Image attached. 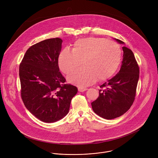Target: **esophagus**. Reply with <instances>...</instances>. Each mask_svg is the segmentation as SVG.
Returning a JSON list of instances; mask_svg holds the SVG:
<instances>
[{
	"label": "esophagus",
	"instance_id": "1",
	"mask_svg": "<svg viewBox=\"0 0 158 158\" xmlns=\"http://www.w3.org/2000/svg\"><path fill=\"white\" fill-rule=\"evenodd\" d=\"M78 89L79 92H84L85 90H88L87 88H80V87H79Z\"/></svg>",
	"mask_w": 158,
	"mask_h": 158
}]
</instances>
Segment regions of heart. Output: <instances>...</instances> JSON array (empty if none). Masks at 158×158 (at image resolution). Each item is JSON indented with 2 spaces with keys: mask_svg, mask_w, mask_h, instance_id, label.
Wrapping results in <instances>:
<instances>
[{
  "mask_svg": "<svg viewBox=\"0 0 158 158\" xmlns=\"http://www.w3.org/2000/svg\"><path fill=\"white\" fill-rule=\"evenodd\" d=\"M122 50L116 43L105 38L89 37L77 40L73 50L64 48L58 57V66L68 73L82 63L84 67L76 69L68 76L69 82L80 87L104 81L115 73L122 60Z\"/></svg>",
  "mask_w": 158,
  "mask_h": 158,
  "instance_id": "1",
  "label": "heart"
}]
</instances>
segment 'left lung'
<instances>
[{
  "mask_svg": "<svg viewBox=\"0 0 158 158\" xmlns=\"http://www.w3.org/2000/svg\"><path fill=\"white\" fill-rule=\"evenodd\" d=\"M115 40L120 44L124 43ZM123 59L119 72L101 85L99 96L91 103L93 111L105 119H113L126 113L135 99L139 68L131 50L123 47Z\"/></svg>",
  "mask_w": 158,
  "mask_h": 158,
  "instance_id": "1",
  "label": "left lung"
}]
</instances>
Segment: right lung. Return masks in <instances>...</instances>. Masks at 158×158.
<instances>
[{
    "label": "right lung",
    "mask_w": 158,
    "mask_h": 158,
    "mask_svg": "<svg viewBox=\"0 0 158 158\" xmlns=\"http://www.w3.org/2000/svg\"><path fill=\"white\" fill-rule=\"evenodd\" d=\"M62 40L42 41L31 46L19 64L21 95L27 109L39 120L52 123L69 112L77 88L66 84L58 57Z\"/></svg>",
    "instance_id": "right-lung-1"
}]
</instances>
